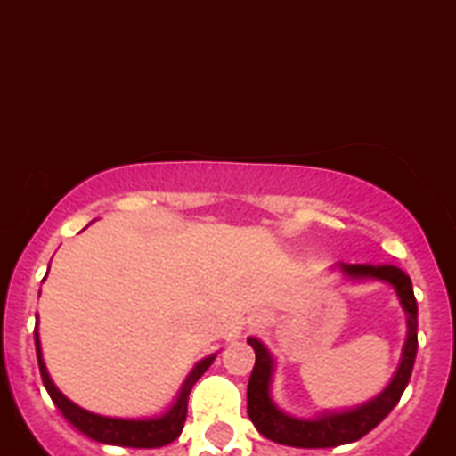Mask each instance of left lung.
<instances>
[{"label": "left lung", "instance_id": "1", "mask_svg": "<svg viewBox=\"0 0 456 456\" xmlns=\"http://www.w3.org/2000/svg\"><path fill=\"white\" fill-rule=\"evenodd\" d=\"M343 274L350 279H379L395 289L400 305L407 314V343L402 350L400 368L384 391L361 407L347 411H327L315 418H295L284 413L270 397V379H273V356L258 338L249 336L248 343L256 352V363L248 384V416L258 434L290 448H336L346 443L359 441L370 429H375L388 413L393 411L402 393L407 388L418 352V305L409 274L395 265H366L340 264Z\"/></svg>", "mask_w": 456, "mask_h": 456}]
</instances>
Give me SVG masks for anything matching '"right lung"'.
<instances>
[{"mask_svg": "<svg viewBox=\"0 0 456 456\" xmlns=\"http://www.w3.org/2000/svg\"><path fill=\"white\" fill-rule=\"evenodd\" d=\"M34 338H36V354H38V368H40V377H43V384L45 388H47L52 402H54L56 407H59V411L65 416V420H68L72 428L79 429L81 434L93 438V441L109 443V445H122V448H163V445L172 443L175 438H179V434H182L183 429V422H186L188 395H191V388L195 387V381L207 372V368L211 366L213 359H216V354H211L192 368V372L188 375V379L183 381L182 393H179L177 402L170 407V411L163 413V416L159 418L125 420V418L97 416V413H90L86 411V409L77 407L75 402H69L68 397L54 387V381H52L47 368H45L38 331H34Z\"/></svg>", "mask_w": 456, "mask_h": 456, "instance_id": "obj_1", "label": "right lung"}]
</instances>
